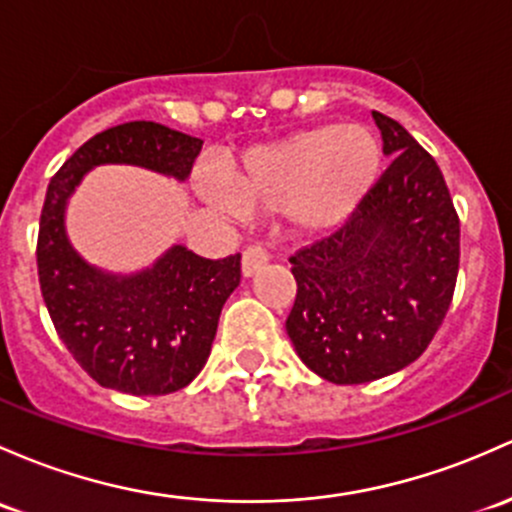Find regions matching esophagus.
Listing matches in <instances>:
<instances>
[{"label":"esophagus","instance_id":"34e87169","mask_svg":"<svg viewBox=\"0 0 512 512\" xmlns=\"http://www.w3.org/2000/svg\"><path fill=\"white\" fill-rule=\"evenodd\" d=\"M267 260H270V255H267L265 247L247 245L245 252H242V274H245V277H250V274H255L257 270H260Z\"/></svg>","mask_w":512,"mask_h":512}]
</instances>
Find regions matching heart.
I'll use <instances>...</instances> for the list:
<instances>
[{
	"mask_svg": "<svg viewBox=\"0 0 512 512\" xmlns=\"http://www.w3.org/2000/svg\"><path fill=\"white\" fill-rule=\"evenodd\" d=\"M383 154L363 125H326L250 149L235 179H203L208 201L233 215L289 211L306 228L348 218L380 179Z\"/></svg>",
	"mask_w": 512,
	"mask_h": 512,
	"instance_id": "obj_1",
	"label": "heart"
}]
</instances>
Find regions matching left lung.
<instances>
[{
  "mask_svg": "<svg viewBox=\"0 0 512 512\" xmlns=\"http://www.w3.org/2000/svg\"><path fill=\"white\" fill-rule=\"evenodd\" d=\"M373 120L390 166L336 230L289 257L287 333L306 368L336 385L414 363L459 277L461 223L437 161L397 120L378 110Z\"/></svg>",
  "mask_w": 512,
  "mask_h": 512,
  "instance_id": "left-lung-1",
  "label": "left lung"
}]
</instances>
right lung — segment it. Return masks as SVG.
<instances>
[{
	"label": "right lung",
	"instance_id": "add662e5",
	"mask_svg": "<svg viewBox=\"0 0 512 512\" xmlns=\"http://www.w3.org/2000/svg\"><path fill=\"white\" fill-rule=\"evenodd\" d=\"M203 139L157 122H127L90 137L53 174L41 208L36 265L48 316L80 368L102 387L169 395L201 373L240 255L208 260L176 245L152 270L117 279L85 265L63 230L66 198L98 164H137L186 179Z\"/></svg>",
	"mask_w": 512,
	"mask_h": 512
}]
</instances>
